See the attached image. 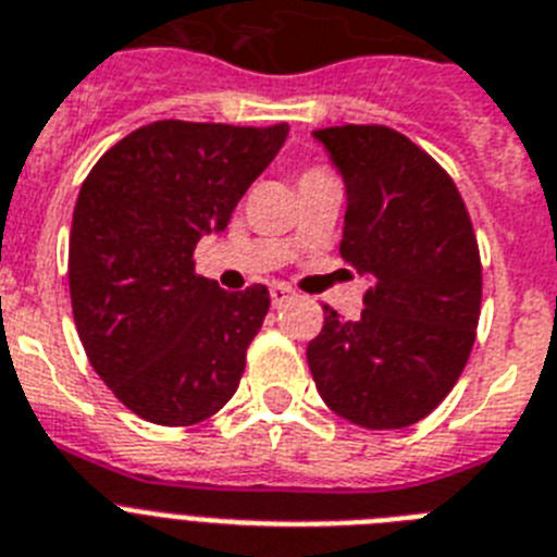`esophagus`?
I'll return each mask as SVG.
<instances>
[{
	"instance_id": "34e87169",
	"label": "esophagus",
	"mask_w": 557,
	"mask_h": 557,
	"mask_svg": "<svg viewBox=\"0 0 557 557\" xmlns=\"http://www.w3.org/2000/svg\"><path fill=\"white\" fill-rule=\"evenodd\" d=\"M297 294L292 292L288 286H283V283H277V286H271V306L280 308V306H286L288 300H294Z\"/></svg>"
}]
</instances>
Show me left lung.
<instances>
[{
    "label": "left lung",
    "instance_id": "obj_1",
    "mask_svg": "<svg viewBox=\"0 0 557 557\" xmlns=\"http://www.w3.org/2000/svg\"><path fill=\"white\" fill-rule=\"evenodd\" d=\"M348 189L339 255L371 277L362 314L325 308L308 343L322 401L368 430L436 410L465 371L481 314V255L453 177L382 124L314 133Z\"/></svg>",
    "mask_w": 557,
    "mask_h": 557
}]
</instances>
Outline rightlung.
I'll return each mask as SVG.
<instances>
[{
  "label": "right lung",
  "instance_id": "right-lung-1",
  "mask_svg": "<svg viewBox=\"0 0 557 557\" xmlns=\"http://www.w3.org/2000/svg\"><path fill=\"white\" fill-rule=\"evenodd\" d=\"M288 124L152 121L84 177L70 228V300L90 366L115 399L163 428L198 424L235 396L269 288L223 292L195 246L223 232Z\"/></svg>",
  "mask_w": 557,
  "mask_h": 557
}]
</instances>
